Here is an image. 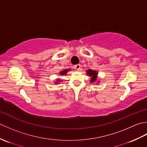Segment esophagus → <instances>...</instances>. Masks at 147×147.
Listing matches in <instances>:
<instances>
[{"instance_id":"1","label":"esophagus","mask_w":147,"mask_h":147,"mask_svg":"<svg viewBox=\"0 0 147 147\" xmlns=\"http://www.w3.org/2000/svg\"><path fill=\"white\" fill-rule=\"evenodd\" d=\"M74 69H75L76 70L79 71V70L80 69V68H81V65H80V64L74 65Z\"/></svg>"}]
</instances>
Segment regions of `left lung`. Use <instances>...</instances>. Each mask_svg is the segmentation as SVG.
<instances>
[{
  "mask_svg": "<svg viewBox=\"0 0 147 147\" xmlns=\"http://www.w3.org/2000/svg\"><path fill=\"white\" fill-rule=\"evenodd\" d=\"M86 73L88 75L91 76V80H90V82L91 83H94L97 78V72L96 71H93L92 69H88L86 71Z\"/></svg>",
  "mask_w": 147,
  "mask_h": 147,
  "instance_id": "left-lung-1",
  "label": "left lung"
}]
</instances>
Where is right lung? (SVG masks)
<instances>
[{"instance_id":"1","label":"right lung","mask_w":147,"mask_h":147,"mask_svg":"<svg viewBox=\"0 0 147 147\" xmlns=\"http://www.w3.org/2000/svg\"><path fill=\"white\" fill-rule=\"evenodd\" d=\"M70 69H65V70H64V71H61V73H60V74H61V75H64V74H67V71H69ZM60 82V80H57V82H55L56 84H57V83L58 82Z\"/></svg>"}]
</instances>
